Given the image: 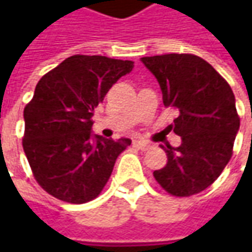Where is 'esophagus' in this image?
Listing matches in <instances>:
<instances>
[{"label": "esophagus", "mask_w": 252, "mask_h": 252, "mask_svg": "<svg viewBox=\"0 0 252 252\" xmlns=\"http://www.w3.org/2000/svg\"><path fill=\"white\" fill-rule=\"evenodd\" d=\"M133 146H134V147H137V149H140V150H150L151 149L150 143H147V141H144V140L133 141Z\"/></svg>", "instance_id": "obj_1"}]
</instances>
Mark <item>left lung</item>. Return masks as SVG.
<instances>
[{"instance_id":"8db88e82","label":"left lung","mask_w":252,"mask_h":252,"mask_svg":"<svg viewBox=\"0 0 252 252\" xmlns=\"http://www.w3.org/2000/svg\"><path fill=\"white\" fill-rule=\"evenodd\" d=\"M157 78L165 106L178 118L169 129L181 136V146H161L165 167L154 178L174 196H190L210 187L233 154L240 118L227 81L203 59L193 54L141 57Z\"/></svg>"}]
</instances>
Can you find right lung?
Masks as SVG:
<instances>
[{"label": "right lung", "instance_id": "1", "mask_svg": "<svg viewBox=\"0 0 252 252\" xmlns=\"http://www.w3.org/2000/svg\"><path fill=\"white\" fill-rule=\"evenodd\" d=\"M130 60L75 54L44 74L24 111V151L34 179L68 203L95 199L131 140L92 133L94 109L133 70Z\"/></svg>", "mask_w": 252, "mask_h": 252}]
</instances>
